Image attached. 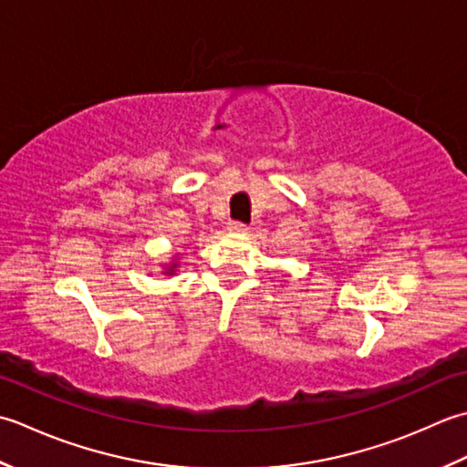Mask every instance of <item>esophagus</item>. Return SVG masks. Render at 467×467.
Here are the masks:
<instances>
[{
  "instance_id": "esophagus-1",
  "label": "esophagus",
  "mask_w": 467,
  "mask_h": 467,
  "mask_svg": "<svg viewBox=\"0 0 467 467\" xmlns=\"http://www.w3.org/2000/svg\"><path fill=\"white\" fill-rule=\"evenodd\" d=\"M227 230L234 232V234H244V232H247V225L242 223V222H230V223H227Z\"/></svg>"
}]
</instances>
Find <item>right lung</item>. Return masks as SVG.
I'll list each match as a JSON object with an SVG mask.
<instances>
[{"instance_id": "obj_1", "label": "right lung", "mask_w": 467, "mask_h": 467, "mask_svg": "<svg viewBox=\"0 0 467 467\" xmlns=\"http://www.w3.org/2000/svg\"><path fill=\"white\" fill-rule=\"evenodd\" d=\"M175 268H177V264H171V265H167V268H165V274H173L175 272Z\"/></svg>"}]
</instances>
